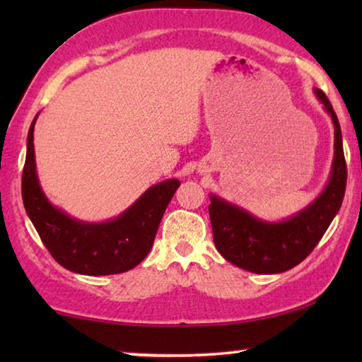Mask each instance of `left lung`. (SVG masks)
I'll return each mask as SVG.
<instances>
[{
  "label": "left lung",
  "mask_w": 362,
  "mask_h": 362,
  "mask_svg": "<svg viewBox=\"0 0 362 362\" xmlns=\"http://www.w3.org/2000/svg\"><path fill=\"white\" fill-rule=\"evenodd\" d=\"M315 94L332 118L335 151L327 185L313 203L284 222L272 223L211 194L209 217L216 247L225 260L247 272L274 274L298 265L316 247L341 206L346 163L339 118L326 94L321 89H315Z\"/></svg>",
  "instance_id": "obj_1"
}]
</instances>
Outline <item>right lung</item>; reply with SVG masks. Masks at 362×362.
<instances>
[{
    "mask_svg": "<svg viewBox=\"0 0 362 362\" xmlns=\"http://www.w3.org/2000/svg\"><path fill=\"white\" fill-rule=\"evenodd\" d=\"M36 116L27 137L22 173V199L42 244L59 265L73 273L105 276L129 272L150 252L159 222L180 182L164 180L150 187L129 209L103 223L71 218L49 203L40 187L35 164Z\"/></svg>",
    "mask_w": 362,
    "mask_h": 362,
    "instance_id": "right-lung-1",
    "label": "right lung"
}]
</instances>
